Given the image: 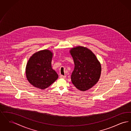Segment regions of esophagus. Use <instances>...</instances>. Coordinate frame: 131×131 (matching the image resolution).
I'll return each instance as SVG.
<instances>
[{
  "instance_id": "34e87169",
  "label": "esophagus",
  "mask_w": 131,
  "mask_h": 131,
  "mask_svg": "<svg viewBox=\"0 0 131 131\" xmlns=\"http://www.w3.org/2000/svg\"><path fill=\"white\" fill-rule=\"evenodd\" d=\"M66 76L65 75H60V78H62V79H65L66 78Z\"/></svg>"
}]
</instances>
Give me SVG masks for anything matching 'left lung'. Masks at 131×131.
I'll return each instance as SVG.
<instances>
[{
  "label": "left lung",
  "instance_id": "obj_1",
  "mask_svg": "<svg viewBox=\"0 0 131 131\" xmlns=\"http://www.w3.org/2000/svg\"><path fill=\"white\" fill-rule=\"evenodd\" d=\"M75 68L71 75L73 84L79 90L84 91L96 84L100 79L101 66L93 53L82 47L70 50Z\"/></svg>",
  "mask_w": 131,
  "mask_h": 131
}]
</instances>
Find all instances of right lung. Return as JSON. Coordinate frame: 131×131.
I'll return each mask as SVG.
<instances>
[{"label":"right lung","instance_id":"obj_1","mask_svg":"<svg viewBox=\"0 0 131 131\" xmlns=\"http://www.w3.org/2000/svg\"><path fill=\"white\" fill-rule=\"evenodd\" d=\"M52 53L44 50L34 53L26 67L27 80L34 87L45 89L57 79L58 75L51 68Z\"/></svg>","mask_w":131,"mask_h":131}]
</instances>
